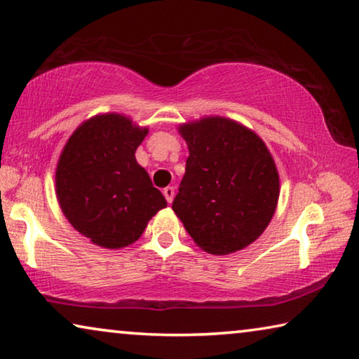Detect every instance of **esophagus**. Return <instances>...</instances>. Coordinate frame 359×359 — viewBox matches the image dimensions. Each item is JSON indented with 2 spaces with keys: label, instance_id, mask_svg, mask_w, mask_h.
Instances as JSON below:
<instances>
[{
  "label": "esophagus",
  "instance_id": "34e87169",
  "mask_svg": "<svg viewBox=\"0 0 359 359\" xmlns=\"http://www.w3.org/2000/svg\"><path fill=\"white\" fill-rule=\"evenodd\" d=\"M163 196H165V198H167L168 203H172L173 198H175V187H173V186L165 187V189H163Z\"/></svg>",
  "mask_w": 359,
  "mask_h": 359
}]
</instances>
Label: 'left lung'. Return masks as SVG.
Wrapping results in <instances>:
<instances>
[{
  "label": "left lung",
  "instance_id": "8db88e82",
  "mask_svg": "<svg viewBox=\"0 0 359 359\" xmlns=\"http://www.w3.org/2000/svg\"><path fill=\"white\" fill-rule=\"evenodd\" d=\"M189 157L173 212L196 244L228 255L258 239L279 198V175L262 137L224 117L180 126Z\"/></svg>",
  "mask_w": 359,
  "mask_h": 359
}]
</instances>
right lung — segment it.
<instances>
[{
    "mask_svg": "<svg viewBox=\"0 0 359 359\" xmlns=\"http://www.w3.org/2000/svg\"><path fill=\"white\" fill-rule=\"evenodd\" d=\"M147 128L120 114L96 115L69 137L56 168V194L69 223L104 249H122L144 233L167 201L136 162Z\"/></svg>",
    "mask_w": 359,
    "mask_h": 359,
    "instance_id": "1",
    "label": "right lung"
}]
</instances>
